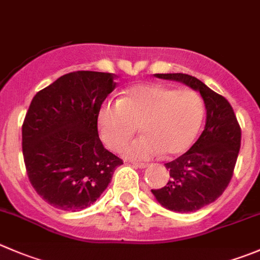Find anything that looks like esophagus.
I'll list each match as a JSON object with an SVG mask.
<instances>
[{"label": "esophagus", "instance_id": "obj_1", "mask_svg": "<svg viewBox=\"0 0 260 260\" xmlns=\"http://www.w3.org/2000/svg\"><path fill=\"white\" fill-rule=\"evenodd\" d=\"M132 165L135 166V168H140V169H146L147 168V164H140V162H132Z\"/></svg>", "mask_w": 260, "mask_h": 260}]
</instances>
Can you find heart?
Segmentation results:
<instances>
[{
    "instance_id": "obj_1",
    "label": "heart",
    "mask_w": 260,
    "mask_h": 260,
    "mask_svg": "<svg viewBox=\"0 0 260 260\" xmlns=\"http://www.w3.org/2000/svg\"><path fill=\"white\" fill-rule=\"evenodd\" d=\"M205 117V104L191 90L178 91L160 84H140L120 100H108L98 112L100 138L118 151L140 127L143 136L122 150L131 160L185 152L197 137Z\"/></svg>"
}]
</instances>
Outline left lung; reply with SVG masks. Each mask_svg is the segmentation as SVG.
<instances>
[{"instance_id": "left-lung-1", "label": "left lung", "mask_w": 260, "mask_h": 260, "mask_svg": "<svg viewBox=\"0 0 260 260\" xmlns=\"http://www.w3.org/2000/svg\"><path fill=\"white\" fill-rule=\"evenodd\" d=\"M200 91L207 117L202 135L185 153L165 164L170 180L151 189L156 201L175 212H196L215 202L233 178L241 145V129L230 103L201 80L185 74H156Z\"/></svg>"}]
</instances>
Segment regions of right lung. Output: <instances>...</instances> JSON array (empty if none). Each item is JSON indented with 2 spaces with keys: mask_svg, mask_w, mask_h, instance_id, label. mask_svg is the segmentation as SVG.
I'll list each match as a JSON object with an SVG mask.
<instances>
[{
  "mask_svg": "<svg viewBox=\"0 0 260 260\" xmlns=\"http://www.w3.org/2000/svg\"><path fill=\"white\" fill-rule=\"evenodd\" d=\"M114 74L63 75L32 98L22 124L27 176L40 197L58 210L91 206L123 164L103 146L98 112L115 89Z\"/></svg>",
  "mask_w": 260,
  "mask_h": 260,
  "instance_id": "right-lung-1",
  "label": "right lung"
}]
</instances>
